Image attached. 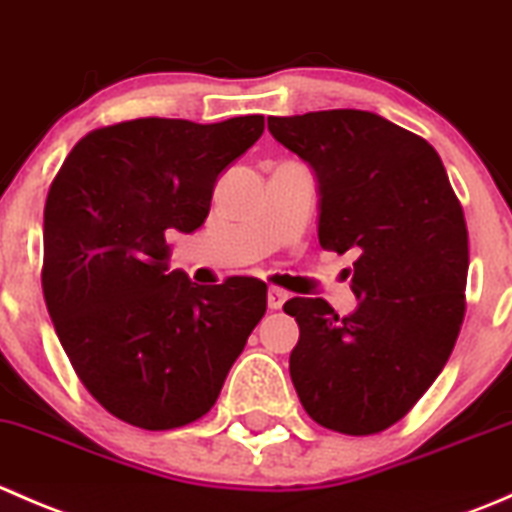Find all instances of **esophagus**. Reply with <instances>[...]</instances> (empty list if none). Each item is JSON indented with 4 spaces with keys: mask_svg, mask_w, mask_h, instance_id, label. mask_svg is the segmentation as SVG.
I'll list each match as a JSON object with an SVG mask.
<instances>
[{
    "mask_svg": "<svg viewBox=\"0 0 512 512\" xmlns=\"http://www.w3.org/2000/svg\"><path fill=\"white\" fill-rule=\"evenodd\" d=\"M289 294L285 292V289L280 287H270L267 289V304H270V309H282V304L287 302Z\"/></svg>",
    "mask_w": 512,
    "mask_h": 512,
    "instance_id": "obj_1",
    "label": "esophagus"
}]
</instances>
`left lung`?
<instances>
[{
	"mask_svg": "<svg viewBox=\"0 0 512 512\" xmlns=\"http://www.w3.org/2000/svg\"><path fill=\"white\" fill-rule=\"evenodd\" d=\"M270 133L312 165L319 245L356 252L354 314L292 297L299 342L289 376L324 428L371 436L436 381L466 317L468 227L436 148L369 111L270 116Z\"/></svg>",
	"mask_w": 512,
	"mask_h": 512,
	"instance_id": "obj_1",
	"label": "left lung"
}]
</instances>
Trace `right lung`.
<instances>
[{"instance_id":"right-lung-1","label":"right lung","mask_w":512,"mask_h":512,"mask_svg":"<svg viewBox=\"0 0 512 512\" xmlns=\"http://www.w3.org/2000/svg\"><path fill=\"white\" fill-rule=\"evenodd\" d=\"M265 131L136 118L86 133L51 180L41 289L56 337L98 404L146 431L208 414L267 309L257 277L195 285L168 272L165 232L205 223L218 175Z\"/></svg>"}]
</instances>
